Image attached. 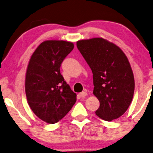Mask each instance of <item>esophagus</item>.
<instances>
[{
    "label": "esophagus",
    "mask_w": 153,
    "mask_h": 153,
    "mask_svg": "<svg viewBox=\"0 0 153 153\" xmlns=\"http://www.w3.org/2000/svg\"><path fill=\"white\" fill-rule=\"evenodd\" d=\"M79 96L81 97H85L86 96H87V93L85 91H82L81 92V93H79Z\"/></svg>",
    "instance_id": "esophagus-1"
}]
</instances>
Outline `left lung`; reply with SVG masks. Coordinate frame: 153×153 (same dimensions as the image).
Masks as SVG:
<instances>
[{
  "mask_svg": "<svg viewBox=\"0 0 153 153\" xmlns=\"http://www.w3.org/2000/svg\"><path fill=\"white\" fill-rule=\"evenodd\" d=\"M76 46L93 73V93L100 102L96 115L106 121L119 118L131 104L135 89L127 56L103 38L79 40Z\"/></svg>",
  "mask_w": 153,
  "mask_h": 153,
  "instance_id": "1",
  "label": "left lung"
}]
</instances>
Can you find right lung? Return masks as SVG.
Here are the masks:
<instances>
[{"label":"right lung","mask_w":153,"mask_h":153,"mask_svg":"<svg viewBox=\"0 0 153 153\" xmlns=\"http://www.w3.org/2000/svg\"><path fill=\"white\" fill-rule=\"evenodd\" d=\"M72 42L48 40L39 45L30 59L25 78V93L33 113L43 121L54 124L63 118L76 101L60 73Z\"/></svg>","instance_id":"obj_1"}]
</instances>
